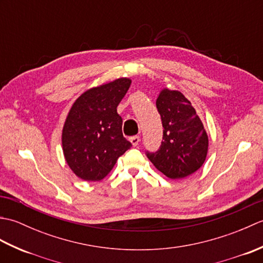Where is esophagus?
I'll list each match as a JSON object with an SVG mask.
<instances>
[{
	"mask_svg": "<svg viewBox=\"0 0 263 263\" xmlns=\"http://www.w3.org/2000/svg\"><path fill=\"white\" fill-rule=\"evenodd\" d=\"M130 141H131L133 147H137L138 144H139V141H140V137H139V136H133V137L130 138Z\"/></svg>",
	"mask_w": 263,
	"mask_h": 263,
	"instance_id": "obj_1",
	"label": "esophagus"
}]
</instances>
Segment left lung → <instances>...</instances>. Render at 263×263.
<instances>
[{"label": "left lung", "instance_id": "1", "mask_svg": "<svg viewBox=\"0 0 263 263\" xmlns=\"http://www.w3.org/2000/svg\"><path fill=\"white\" fill-rule=\"evenodd\" d=\"M163 123V141L157 152H146L154 166L172 180L197 172L208 153V136L197 111L184 95L164 89L156 100Z\"/></svg>", "mask_w": 263, "mask_h": 263}]
</instances>
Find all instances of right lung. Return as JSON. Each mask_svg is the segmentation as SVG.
Here are the masks:
<instances>
[{
	"label": "right lung",
	"mask_w": 263,
	"mask_h": 263,
	"mask_svg": "<svg viewBox=\"0 0 263 263\" xmlns=\"http://www.w3.org/2000/svg\"><path fill=\"white\" fill-rule=\"evenodd\" d=\"M131 85L127 78L95 87L78 98L66 117L62 146L66 163L88 182L100 181L132 147L123 137L117 106Z\"/></svg>",
	"instance_id": "add662e5"
}]
</instances>
